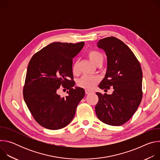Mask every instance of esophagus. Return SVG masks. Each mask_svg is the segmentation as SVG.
I'll list each match as a JSON object with an SVG mask.
<instances>
[{
    "mask_svg": "<svg viewBox=\"0 0 160 160\" xmlns=\"http://www.w3.org/2000/svg\"><path fill=\"white\" fill-rule=\"evenodd\" d=\"M85 92L86 94H91V93L92 92H91V91H90L88 90H87V89L85 90Z\"/></svg>",
    "mask_w": 160,
    "mask_h": 160,
    "instance_id": "esophagus-1",
    "label": "esophagus"
}]
</instances>
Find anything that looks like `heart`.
<instances>
[{"label":"heart","instance_id":"obj_1","mask_svg":"<svg viewBox=\"0 0 160 160\" xmlns=\"http://www.w3.org/2000/svg\"><path fill=\"white\" fill-rule=\"evenodd\" d=\"M88 56L90 61H92L96 66H98L102 65L104 61L103 54L98 51H90ZM72 72L74 75H77L78 73V61H76L72 68ZM99 81V78L97 76H88L84 75L78 81V85L82 88L87 90H92L97 83Z\"/></svg>","mask_w":160,"mask_h":160}]
</instances>
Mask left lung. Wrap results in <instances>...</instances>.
Masks as SVG:
<instances>
[{"label": "left lung", "instance_id": "8db88e82", "mask_svg": "<svg viewBox=\"0 0 160 160\" xmlns=\"http://www.w3.org/2000/svg\"><path fill=\"white\" fill-rule=\"evenodd\" d=\"M98 47L105 51L108 59L107 72L99 87L114 90L111 95L96 93V113L102 122L120 126L132 118L141 102V66L130 49L116 37L99 40Z\"/></svg>", "mask_w": 160, "mask_h": 160}]
</instances>
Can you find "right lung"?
I'll list each match as a JSON object with an SVG mask.
<instances>
[{"label": "right lung", "instance_id": "obj_1", "mask_svg": "<svg viewBox=\"0 0 160 160\" xmlns=\"http://www.w3.org/2000/svg\"><path fill=\"white\" fill-rule=\"evenodd\" d=\"M84 42H53L35 53L30 59L23 87L24 100L35 121L43 127L58 130L69 124L85 96L83 88H73V58ZM62 86L68 96L57 92Z\"/></svg>", "mask_w": 160, "mask_h": 160}]
</instances>
